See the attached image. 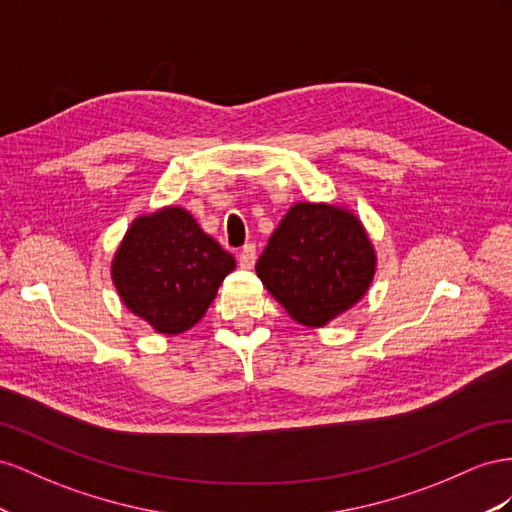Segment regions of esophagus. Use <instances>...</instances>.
Segmentation results:
<instances>
[{
    "label": "esophagus",
    "instance_id": "esophagus-1",
    "mask_svg": "<svg viewBox=\"0 0 512 512\" xmlns=\"http://www.w3.org/2000/svg\"><path fill=\"white\" fill-rule=\"evenodd\" d=\"M255 259H257V248H255V244H246V246H242V248H240L238 261H240V266H242V268L251 270V268L255 266Z\"/></svg>",
    "mask_w": 512,
    "mask_h": 512
}]
</instances>
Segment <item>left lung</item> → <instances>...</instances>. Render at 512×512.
Here are the masks:
<instances>
[{
	"mask_svg": "<svg viewBox=\"0 0 512 512\" xmlns=\"http://www.w3.org/2000/svg\"><path fill=\"white\" fill-rule=\"evenodd\" d=\"M255 270L291 319L319 328L367 294L375 251L349 210L296 203L274 229Z\"/></svg>",
	"mask_w": 512,
	"mask_h": 512,
	"instance_id": "left-lung-1",
	"label": "left lung"
}]
</instances>
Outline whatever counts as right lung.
Wrapping results in <instances>:
<instances>
[{
    "mask_svg": "<svg viewBox=\"0 0 512 512\" xmlns=\"http://www.w3.org/2000/svg\"><path fill=\"white\" fill-rule=\"evenodd\" d=\"M236 259L182 208L139 216L113 257L115 289L135 315L180 334L206 315Z\"/></svg>",
    "mask_w": 512,
    "mask_h": 512,
    "instance_id": "add662e5",
    "label": "right lung"
}]
</instances>
